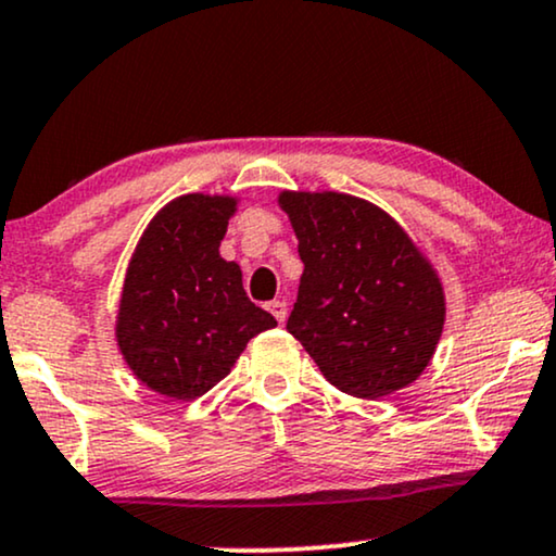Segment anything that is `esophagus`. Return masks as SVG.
<instances>
[{"label": "esophagus", "mask_w": 556, "mask_h": 556, "mask_svg": "<svg viewBox=\"0 0 556 556\" xmlns=\"http://www.w3.org/2000/svg\"><path fill=\"white\" fill-rule=\"evenodd\" d=\"M266 311H269L274 318L282 323L287 318V302L285 300H271L269 305H266Z\"/></svg>", "instance_id": "34e87169"}]
</instances>
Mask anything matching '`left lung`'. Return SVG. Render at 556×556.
<instances>
[{
	"label": "left lung",
	"mask_w": 556,
	"mask_h": 556,
	"mask_svg": "<svg viewBox=\"0 0 556 556\" xmlns=\"http://www.w3.org/2000/svg\"><path fill=\"white\" fill-rule=\"evenodd\" d=\"M302 264L287 330L333 388L377 400L433 359L446 320L444 285L395 217L343 192L279 194Z\"/></svg>",
	"instance_id": "8db88e82"
}]
</instances>
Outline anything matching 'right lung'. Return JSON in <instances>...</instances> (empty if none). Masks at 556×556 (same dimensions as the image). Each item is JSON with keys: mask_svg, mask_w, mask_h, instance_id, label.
Masks as SVG:
<instances>
[{"mask_svg": "<svg viewBox=\"0 0 556 556\" xmlns=\"http://www.w3.org/2000/svg\"><path fill=\"white\" fill-rule=\"evenodd\" d=\"M236 207L230 194H181L153 215L132 251L115 339L132 375L159 395H205L245 343L277 326L245 298L241 266L220 256Z\"/></svg>", "mask_w": 556, "mask_h": 556, "instance_id": "obj_1", "label": "right lung"}]
</instances>
